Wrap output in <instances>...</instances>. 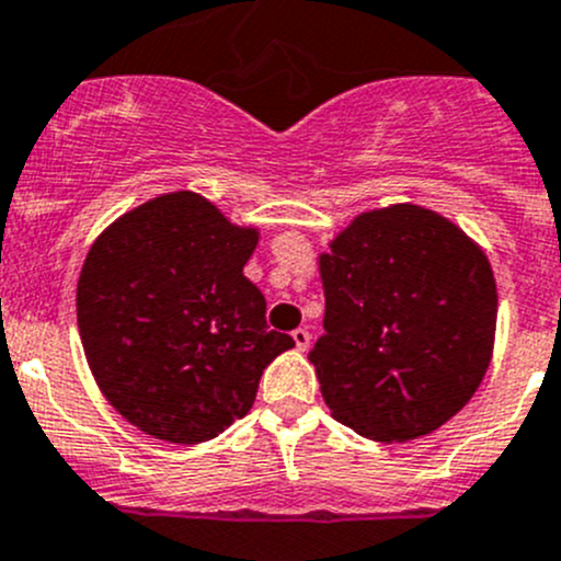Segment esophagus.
Instances as JSON below:
<instances>
[{
  "label": "esophagus",
  "instance_id": "34e87169",
  "mask_svg": "<svg viewBox=\"0 0 561 561\" xmlns=\"http://www.w3.org/2000/svg\"><path fill=\"white\" fill-rule=\"evenodd\" d=\"M293 342H296L298 351H309V345H312V334H309L307 329H296L293 331Z\"/></svg>",
  "mask_w": 561,
  "mask_h": 561
}]
</instances>
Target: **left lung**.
<instances>
[{"mask_svg":"<svg viewBox=\"0 0 561 561\" xmlns=\"http://www.w3.org/2000/svg\"><path fill=\"white\" fill-rule=\"evenodd\" d=\"M318 268L325 334L309 362L336 422L402 444L474 397L493 356L499 293L488 254L455 221L413 203L364 210Z\"/></svg>","mask_w":561,"mask_h":561,"instance_id":"obj_1","label":"left lung"}]
</instances>
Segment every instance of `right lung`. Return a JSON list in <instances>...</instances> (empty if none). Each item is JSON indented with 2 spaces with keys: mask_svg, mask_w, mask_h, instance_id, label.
Listing matches in <instances>:
<instances>
[{
  "mask_svg": "<svg viewBox=\"0 0 561 561\" xmlns=\"http://www.w3.org/2000/svg\"><path fill=\"white\" fill-rule=\"evenodd\" d=\"M257 227L170 192L114 219L76 285L81 345L108 405L148 436L203 444L247 416L260 375L296 342L243 276Z\"/></svg>",
  "mask_w": 561,
  "mask_h": 561,
  "instance_id": "1",
  "label": "right lung"
}]
</instances>
